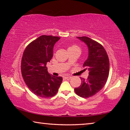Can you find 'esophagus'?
Masks as SVG:
<instances>
[{
	"label": "esophagus",
	"mask_w": 130,
	"mask_h": 130,
	"mask_svg": "<svg viewBox=\"0 0 130 130\" xmlns=\"http://www.w3.org/2000/svg\"><path fill=\"white\" fill-rule=\"evenodd\" d=\"M64 78H65V79H66V80H70V79L72 78V77L70 76H66Z\"/></svg>",
	"instance_id": "34e87169"
}]
</instances>
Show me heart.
Segmentation results:
<instances>
[{"mask_svg": "<svg viewBox=\"0 0 130 130\" xmlns=\"http://www.w3.org/2000/svg\"><path fill=\"white\" fill-rule=\"evenodd\" d=\"M79 49V47L76 45H72L68 48V49Z\"/></svg>", "mask_w": 130, "mask_h": 130, "instance_id": "heart-1", "label": "heart"}]
</instances>
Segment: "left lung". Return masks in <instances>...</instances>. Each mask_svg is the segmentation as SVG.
I'll return each instance as SVG.
<instances>
[{"label": "left lung", "mask_w": 130, "mask_h": 130, "mask_svg": "<svg viewBox=\"0 0 130 130\" xmlns=\"http://www.w3.org/2000/svg\"><path fill=\"white\" fill-rule=\"evenodd\" d=\"M88 48V57L83 67L89 76L87 80L81 78L80 86L74 88L75 93L83 98H88L96 94L107 83L109 72V58L104 47L87 37H77Z\"/></svg>", "instance_id": "1"}]
</instances>
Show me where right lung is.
Returning a JSON list of instances; mask_svg holds the SVG:
<instances>
[{
  "instance_id": "add662e5",
  "label": "right lung",
  "mask_w": 130,
  "mask_h": 130,
  "mask_svg": "<svg viewBox=\"0 0 130 130\" xmlns=\"http://www.w3.org/2000/svg\"><path fill=\"white\" fill-rule=\"evenodd\" d=\"M60 37L43 35L28 44L23 52L21 72L26 84L32 93L41 98L54 96L58 91L62 77L47 72V62L53 56V47Z\"/></svg>"
}]
</instances>
